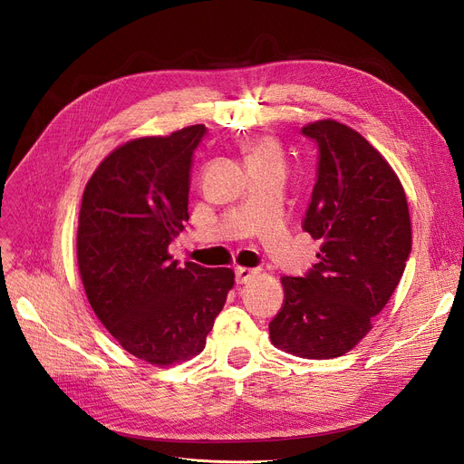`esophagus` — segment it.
Wrapping results in <instances>:
<instances>
[{
  "label": "esophagus",
  "mask_w": 464,
  "mask_h": 464,
  "mask_svg": "<svg viewBox=\"0 0 464 464\" xmlns=\"http://www.w3.org/2000/svg\"><path fill=\"white\" fill-rule=\"evenodd\" d=\"M257 275V269H248V266H237L235 269V280L237 284H246Z\"/></svg>",
  "instance_id": "1"
}]
</instances>
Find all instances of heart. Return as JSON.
Instances as JSON below:
<instances>
[{
	"label": "heart",
	"instance_id": "obj_1",
	"mask_svg": "<svg viewBox=\"0 0 464 464\" xmlns=\"http://www.w3.org/2000/svg\"><path fill=\"white\" fill-rule=\"evenodd\" d=\"M265 161H280V152L276 144L269 139H259L250 149V163H265Z\"/></svg>",
	"mask_w": 464,
	"mask_h": 464
}]
</instances>
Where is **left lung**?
Here are the masks:
<instances>
[{
    "instance_id": "8db88e82",
    "label": "left lung",
    "mask_w": 464,
    "mask_h": 464,
    "mask_svg": "<svg viewBox=\"0 0 464 464\" xmlns=\"http://www.w3.org/2000/svg\"><path fill=\"white\" fill-rule=\"evenodd\" d=\"M318 146L303 229L322 240L320 261L282 276L273 344L308 359L350 352L393 295L411 252L404 189L393 169L352 128L322 120L301 130Z\"/></svg>"
}]
</instances>
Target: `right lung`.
<instances>
[{
    "label": "right lung",
    "mask_w": 464,
    "mask_h": 464,
    "mask_svg": "<svg viewBox=\"0 0 464 464\" xmlns=\"http://www.w3.org/2000/svg\"><path fill=\"white\" fill-rule=\"evenodd\" d=\"M205 126L111 152L86 184L77 257L100 322L131 355L173 364L203 352L233 287L231 269L179 265L169 245L189 219L193 154Z\"/></svg>",
    "instance_id": "right-lung-1"
}]
</instances>
